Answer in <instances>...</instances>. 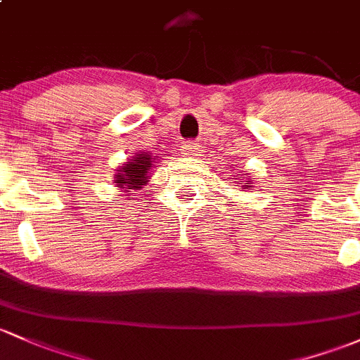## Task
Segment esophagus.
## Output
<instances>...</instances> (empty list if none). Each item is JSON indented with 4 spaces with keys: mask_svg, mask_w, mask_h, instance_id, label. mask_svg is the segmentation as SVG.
Instances as JSON below:
<instances>
[{
    "mask_svg": "<svg viewBox=\"0 0 360 360\" xmlns=\"http://www.w3.org/2000/svg\"><path fill=\"white\" fill-rule=\"evenodd\" d=\"M180 150L185 156H195L197 150H199V146H195L194 142H185V144H181Z\"/></svg>",
    "mask_w": 360,
    "mask_h": 360,
    "instance_id": "1",
    "label": "esophagus"
}]
</instances>
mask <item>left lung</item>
Here are the masks:
<instances>
[{
  "label": "left lung",
  "instance_id": "8db88e82",
  "mask_svg": "<svg viewBox=\"0 0 360 360\" xmlns=\"http://www.w3.org/2000/svg\"><path fill=\"white\" fill-rule=\"evenodd\" d=\"M243 187H249V185H243Z\"/></svg>",
  "mask_w": 360,
  "mask_h": 360
}]
</instances>
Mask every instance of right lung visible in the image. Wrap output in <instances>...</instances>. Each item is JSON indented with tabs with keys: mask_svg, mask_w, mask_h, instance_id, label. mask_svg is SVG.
Returning a JSON list of instances; mask_svg holds the SVG:
<instances>
[{
	"mask_svg": "<svg viewBox=\"0 0 360 360\" xmlns=\"http://www.w3.org/2000/svg\"><path fill=\"white\" fill-rule=\"evenodd\" d=\"M150 165H153V158L149 154H137L132 161H129L123 168H120V175L115 176V181L120 188H134L139 191L142 185H146L150 172Z\"/></svg>",
	"mask_w": 360,
	"mask_h": 360,
	"instance_id": "1",
	"label": "right lung"
}]
</instances>
